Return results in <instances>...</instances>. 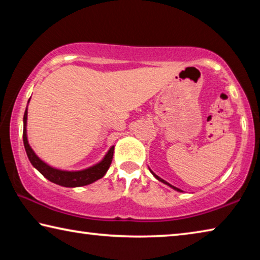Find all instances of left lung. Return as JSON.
Returning a JSON list of instances; mask_svg holds the SVG:
<instances>
[{
  "instance_id": "8db88e82",
  "label": "left lung",
  "mask_w": 260,
  "mask_h": 260,
  "mask_svg": "<svg viewBox=\"0 0 260 260\" xmlns=\"http://www.w3.org/2000/svg\"><path fill=\"white\" fill-rule=\"evenodd\" d=\"M149 171H150V172H151V174H152V175H153V177H155V178H156V179L158 180V181H160V182H162V183H165V184H167V186H169V187H171V188H172V189H174V190H177V191H180V192H182V190H181V189H179V188H177V187H174V186H172V184H170L169 182H166L164 179H161V178H159V177H158V175H157V174H155V173H153V172H152V171H151L150 169H149Z\"/></svg>"
}]
</instances>
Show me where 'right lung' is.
Listing matches in <instances>:
<instances>
[{"label":"right lung","instance_id":"right-lung-1","mask_svg":"<svg viewBox=\"0 0 260 260\" xmlns=\"http://www.w3.org/2000/svg\"><path fill=\"white\" fill-rule=\"evenodd\" d=\"M30 100V99H29ZM28 100V103H29ZM27 103V104H28ZM24 132H23V140H24V147L27 157L33 165L34 169H37L43 177L49 180V181L54 182L61 187L68 188H76V187H82L90 184L99 179L103 178L105 173L108 172L110 165H111L114 146L110 147L108 152L105 156L101 159L99 162L91 165L87 169L78 170V171H68V170H60L56 169V167L47 164L43 161L37 153L34 152L32 147L29 146L28 139H27V107H26L25 113H24Z\"/></svg>","mask_w":260,"mask_h":260}]
</instances>
